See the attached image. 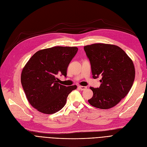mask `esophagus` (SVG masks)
<instances>
[{"mask_svg": "<svg viewBox=\"0 0 147 147\" xmlns=\"http://www.w3.org/2000/svg\"><path fill=\"white\" fill-rule=\"evenodd\" d=\"M78 88L79 89H80L81 90H86L87 89L86 86H79Z\"/></svg>", "mask_w": 147, "mask_h": 147, "instance_id": "34e87169", "label": "esophagus"}]
</instances>
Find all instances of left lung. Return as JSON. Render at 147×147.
Returning a JSON list of instances; mask_svg holds the SVG:
<instances>
[{
	"instance_id": "obj_1",
	"label": "left lung",
	"mask_w": 147,
	"mask_h": 147,
	"mask_svg": "<svg viewBox=\"0 0 147 147\" xmlns=\"http://www.w3.org/2000/svg\"><path fill=\"white\" fill-rule=\"evenodd\" d=\"M89 59L94 79L99 75V88L90 89L93 96L89 103L100 109H109L124 98L132 86L135 69L132 60L118 46L94 43L84 46Z\"/></svg>"
}]
</instances>
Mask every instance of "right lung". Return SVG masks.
<instances>
[{
  "label": "right lung",
  "mask_w": 147,
  "mask_h": 147,
  "mask_svg": "<svg viewBox=\"0 0 147 147\" xmlns=\"http://www.w3.org/2000/svg\"><path fill=\"white\" fill-rule=\"evenodd\" d=\"M78 48L55 46L36 52L30 58L21 75V82L29 103L38 111L55 113L65 105L67 98L77 86L58 83L57 76H67V67Z\"/></svg>",
  "instance_id": "1"
}]
</instances>
